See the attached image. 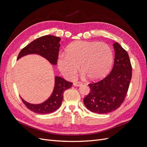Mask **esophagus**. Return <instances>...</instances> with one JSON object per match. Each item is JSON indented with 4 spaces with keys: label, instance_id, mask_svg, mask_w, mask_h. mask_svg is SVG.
Here are the masks:
<instances>
[{
    "label": "esophagus",
    "instance_id": "1",
    "mask_svg": "<svg viewBox=\"0 0 147 147\" xmlns=\"http://www.w3.org/2000/svg\"><path fill=\"white\" fill-rule=\"evenodd\" d=\"M73 84L75 86H81L82 85V83L80 82H75Z\"/></svg>",
    "mask_w": 147,
    "mask_h": 147
}]
</instances>
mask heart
<instances>
[{
  "instance_id": "heart-1",
  "label": "heart",
  "mask_w": 147,
  "mask_h": 147,
  "mask_svg": "<svg viewBox=\"0 0 147 147\" xmlns=\"http://www.w3.org/2000/svg\"><path fill=\"white\" fill-rule=\"evenodd\" d=\"M61 54L57 66L67 79L74 78L79 65L84 75L91 80H99L105 77L112 65L113 56L108 44L95 41H75Z\"/></svg>"
}]
</instances>
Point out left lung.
<instances>
[{"label": "left lung", "instance_id": "1", "mask_svg": "<svg viewBox=\"0 0 147 147\" xmlns=\"http://www.w3.org/2000/svg\"><path fill=\"white\" fill-rule=\"evenodd\" d=\"M115 60L111 72L100 82L88 84L90 92L84 97L86 107L92 112L104 114L117 110L122 104L132 77L129 57L122 47L114 42Z\"/></svg>", "mask_w": 147, "mask_h": 147}]
</instances>
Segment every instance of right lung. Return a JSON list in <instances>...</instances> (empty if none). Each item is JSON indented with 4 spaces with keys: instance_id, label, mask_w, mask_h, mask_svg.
Here are the masks:
<instances>
[{
    "instance_id": "obj_1",
    "label": "right lung",
    "mask_w": 147,
    "mask_h": 147,
    "mask_svg": "<svg viewBox=\"0 0 147 147\" xmlns=\"http://www.w3.org/2000/svg\"><path fill=\"white\" fill-rule=\"evenodd\" d=\"M61 38L48 35L39 37L24 47L20 52L17 60L29 55H37L46 59L53 65L57 64L59 55ZM72 83L67 82L59 76L55 77V86L48 99L41 104H34L26 102L22 97V101L28 109L39 114H47L55 112L61 105L63 93L71 88Z\"/></svg>"
}]
</instances>
